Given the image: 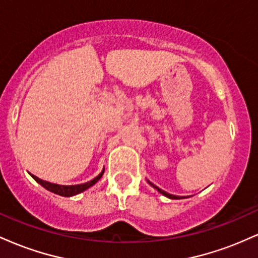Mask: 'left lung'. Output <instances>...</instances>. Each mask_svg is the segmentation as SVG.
<instances>
[{
  "instance_id": "left-lung-1",
  "label": "left lung",
  "mask_w": 258,
  "mask_h": 258,
  "mask_svg": "<svg viewBox=\"0 0 258 258\" xmlns=\"http://www.w3.org/2000/svg\"><path fill=\"white\" fill-rule=\"evenodd\" d=\"M148 183H149V184H150V185H152L154 189H156V190H158V191H159V193H161L162 195H165V197H166V198H168V199H184V198H183V197H182V198H180V197H177V195H173V194L166 193V191H165V190H162V189H160V188H159V186H156L155 184H153V183H152V182H149V180H148Z\"/></svg>"
}]
</instances>
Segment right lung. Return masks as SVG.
I'll use <instances>...</instances> for the list:
<instances>
[{
    "instance_id": "right-lung-1",
    "label": "right lung",
    "mask_w": 258,
    "mask_h": 258,
    "mask_svg": "<svg viewBox=\"0 0 258 258\" xmlns=\"http://www.w3.org/2000/svg\"><path fill=\"white\" fill-rule=\"evenodd\" d=\"M103 173H104V168H103V171L100 172L98 176L94 177L93 179H91L90 182H86V183H82V184H75V185H60V184H55V183H51V182H47V180H43L41 178H38V177L34 176V174L30 173V176L34 178L38 184H41L43 186V188H46L47 190L52 191V193L54 194H58L60 195V197H74V195H78L80 193H82V191L87 190L88 188H91L92 185L96 184L98 180L102 178Z\"/></svg>"
}]
</instances>
